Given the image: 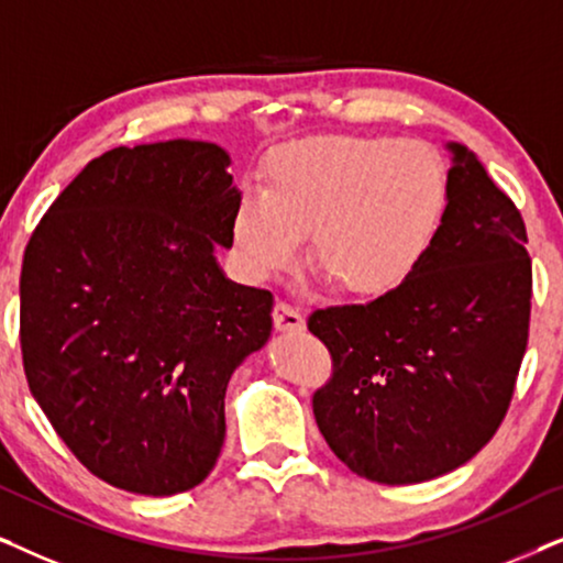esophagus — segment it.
I'll return each instance as SVG.
<instances>
[{
  "instance_id": "esophagus-1",
  "label": "esophagus",
  "mask_w": 563,
  "mask_h": 563,
  "mask_svg": "<svg viewBox=\"0 0 563 563\" xmlns=\"http://www.w3.org/2000/svg\"><path fill=\"white\" fill-rule=\"evenodd\" d=\"M274 325L276 330H305V318L297 307H291L289 302H276L274 305Z\"/></svg>"
}]
</instances>
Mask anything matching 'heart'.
I'll return each instance as SVG.
<instances>
[{
	"label": "heart",
	"mask_w": 563,
	"mask_h": 563,
	"mask_svg": "<svg viewBox=\"0 0 563 563\" xmlns=\"http://www.w3.org/2000/svg\"><path fill=\"white\" fill-rule=\"evenodd\" d=\"M445 210L433 148L399 137H310L276 153L264 195H245L233 238L256 274H276L310 235L312 264L338 289L379 297L420 264Z\"/></svg>",
	"instance_id": "obj_1"
}]
</instances>
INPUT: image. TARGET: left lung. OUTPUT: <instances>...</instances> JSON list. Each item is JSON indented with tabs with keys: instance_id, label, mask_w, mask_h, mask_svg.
<instances>
[{
	"instance_id": "obj_1",
	"label": "left lung",
	"mask_w": 563,
	"mask_h": 563,
	"mask_svg": "<svg viewBox=\"0 0 563 563\" xmlns=\"http://www.w3.org/2000/svg\"><path fill=\"white\" fill-rule=\"evenodd\" d=\"M445 205L428 251L397 289L314 310L333 358L312 395L330 451L379 484H418L476 456L510 407L526 356L533 268L518 207L451 143Z\"/></svg>"
}]
</instances>
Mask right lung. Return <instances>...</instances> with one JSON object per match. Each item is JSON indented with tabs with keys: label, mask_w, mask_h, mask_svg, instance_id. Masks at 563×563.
<instances>
[{
	"label": "right lung",
	"mask_w": 563,
	"mask_h": 563,
	"mask_svg": "<svg viewBox=\"0 0 563 563\" xmlns=\"http://www.w3.org/2000/svg\"><path fill=\"white\" fill-rule=\"evenodd\" d=\"M205 141L89 161L30 235L20 274L27 387L99 479L166 497L207 479L225 389L272 335L268 289L225 279L241 191Z\"/></svg>",
	"instance_id": "right-lung-1"
}]
</instances>
